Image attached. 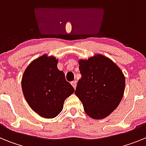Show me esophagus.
Listing matches in <instances>:
<instances>
[{
    "label": "esophagus",
    "instance_id": "esophagus-1",
    "mask_svg": "<svg viewBox=\"0 0 146 146\" xmlns=\"http://www.w3.org/2000/svg\"><path fill=\"white\" fill-rule=\"evenodd\" d=\"M71 84L72 85V86H73V87H74V88L75 89L76 86H77V81H76V80L72 81V82H71Z\"/></svg>",
    "mask_w": 146,
    "mask_h": 146
}]
</instances>
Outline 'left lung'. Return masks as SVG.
I'll use <instances>...</instances> for the list:
<instances>
[{
	"instance_id": "1",
	"label": "left lung",
	"mask_w": 146,
	"mask_h": 146,
	"mask_svg": "<svg viewBox=\"0 0 146 146\" xmlns=\"http://www.w3.org/2000/svg\"><path fill=\"white\" fill-rule=\"evenodd\" d=\"M78 63L82 77L77 82L76 96L88 116L94 119L106 118L123 98L124 74L111 59L102 54L80 59Z\"/></svg>"
}]
</instances>
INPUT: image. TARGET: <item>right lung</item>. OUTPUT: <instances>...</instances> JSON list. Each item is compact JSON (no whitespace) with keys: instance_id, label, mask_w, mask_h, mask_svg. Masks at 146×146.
Listing matches in <instances>:
<instances>
[{"instance_id":"1","label":"right lung","mask_w":146,"mask_h":146,"mask_svg":"<svg viewBox=\"0 0 146 146\" xmlns=\"http://www.w3.org/2000/svg\"><path fill=\"white\" fill-rule=\"evenodd\" d=\"M58 59L44 54L27 66L22 77L23 95L35 113L45 118L56 117L64 108L65 99L74 92L58 69Z\"/></svg>"}]
</instances>
